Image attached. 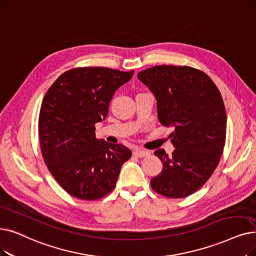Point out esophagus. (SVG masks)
Masks as SVG:
<instances>
[{"instance_id":"34e87169","label":"esophagus","mask_w":256,"mask_h":256,"mask_svg":"<svg viewBox=\"0 0 256 256\" xmlns=\"http://www.w3.org/2000/svg\"><path fill=\"white\" fill-rule=\"evenodd\" d=\"M132 154L136 156V157L143 158V157H146V156L150 154V152H148V150H140V148H137V150H135L134 152H132Z\"/></svg>"}]
</instances>
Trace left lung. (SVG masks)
<instances>
[{
    "mask_svg": "<svg viewBox=\"0 0 256 256\" xmlns=\"http://www.w3.org/2000/svg\"><path fill=\"white\" fill-rule=\"evenodd\" d=\"M138 78L157 99L160 124L174 126L170 156L154 154L163 170L150 180L152 190L179 198L200 190L212 174L226 140V110L218 88L201 70L187 66H154Z\"/></svg>",
    "mask_w": 256,
    "mask_h": 256,
    "instance_id": "obj_1",
    "label": "left lung"
}]
</instances>
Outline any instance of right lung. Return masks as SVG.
<instances>
[{"label": "right lung", "instance_id": "1", "mask_svg": "<svg viewBox=\"0 0 256 256\" xmlns=\"http://www.w3.org/2000/svg\"><path fill=\"white\" fill-rule=\"evenodd\" d=\"M134 71L84 66L66 71L49 88L38 117L44 161L69 194L86 201L112 192L132 152L95 137V124L108 112L115 91Z\"/></svg>", "mask_w": 256, "mask_h": 256}]
</instances>
